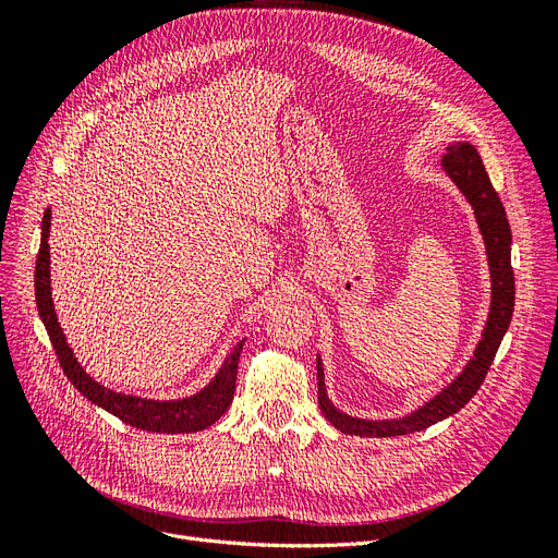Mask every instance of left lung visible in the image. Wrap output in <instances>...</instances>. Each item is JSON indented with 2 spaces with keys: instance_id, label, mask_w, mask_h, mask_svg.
Returning a JSON list of instances; mask_svg holds the SVG:
<instances>
[{
  "instance_id": "1",
  "label": "left lung",
  "mask_w": 558,
  "mask_h": 558,
  "mask_svg": "<svg viewBox=\"0 0 558 558\" xmlns=\"http://www.w3.org/2000/svg\"><path fill=\"white\" fill-rule=\"evenodd\" d=\"M445 172L451 181L459 185L461 193L475 209L477 223L482 230V238L486 244L488 267H492V312L486 318V328L482 332V340L475 349V356L463 367V373L456 377L442 393H437L428 400L424 408L416 412L393 418V421H367V418H353L340 412L326 396L324 384V365L316 359V377H318V408L330 424L347 435H361V437H396L424 430L437 421H442L451 414L459 412L470 402V398L480 391V386L492 367L496 351L502 342L505 332L510 328L512 312H514V272H512V230L505 216V207L494 191L492 179H488L477 148L459 142L447 148V156L442 158Z\"/></svg>"
}]
</instances>
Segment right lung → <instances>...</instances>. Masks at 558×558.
<instances>
[{"label":"right lung","instance_id":"1","mask_svg":"<svg viewBox=\"0 0 558 558\" xmlns=\"http://www.w3.org/2000/svg\"><path fill=\"white\" fill-rule=\"evenodd\" d=\"M48 232H50V209H46L44 221H41V244H39L37 267H35V295H37L39 316L44 320L50 344L56 349V356L60 361V367L66 375V379H70L90 402L99 404L102 410L125 421V424L148 433H197L202 428L216 424L232 402L234 381H238L240 353L246 340H240L234 344L223 367L218 369L216 379L207 388H202V391L193 398L158 402V400H144V398L121 396V393L109 391V388L99 386L95 379H90V375L83 373V367L76 363L72 349L66 347V340L53 310V300H50Z\"/></svg>","mask_w":558,"mask_h":558}]
</instances>
